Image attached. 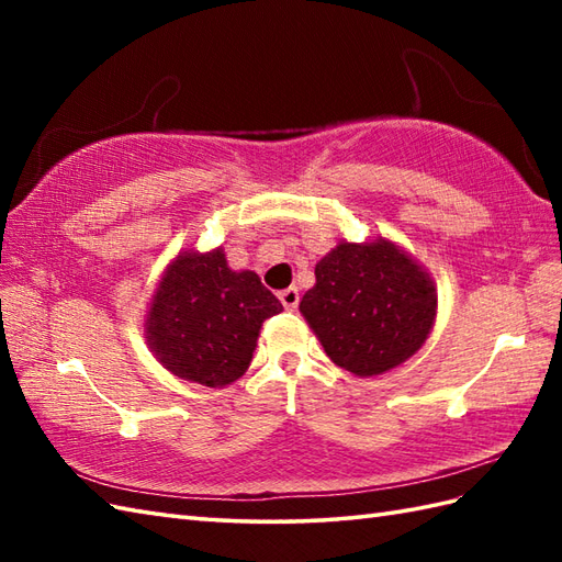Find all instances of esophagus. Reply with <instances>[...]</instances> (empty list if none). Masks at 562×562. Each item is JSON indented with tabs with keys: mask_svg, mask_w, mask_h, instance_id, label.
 <instances>
[{
	"mask_svg": "<svg viewBox=\"0 0 562 562\" xmlns=\"http://www.w3.org/2000/svg\"><path fill=\"white\" fill-rule=\"evenodd\" d=\"M280 302L284 308H290V312H294L296 306H300V290L296 288H288L280 292Z\"/></svg>",
	"mask_w": 562,
	"mask_h": 562,
	"instance_id": "obj_1",
	"label": "esophagus"
}]
</instances>
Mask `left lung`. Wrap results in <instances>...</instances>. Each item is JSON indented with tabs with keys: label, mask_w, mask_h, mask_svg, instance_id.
<instances>
[{
	"label": "left lung",
	"mask_w": 562,
	"mask_h": 562,
	"mask_svg": "<svg viewBox=\"0 0 562 562\" xmlns=\"http://www.w3.org/2000/svg\"><path fill=\"white\" fill-rule=\"evenodd\" d=\"M300 312L326 355L355 376L401 367L437 318V282L391 238L342 241L316 262Z\"/></svg>",
	"instance_id": "left-lung-1"
}]
</instances>
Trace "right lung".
Instances as JSON below:
<instances>
[{"label": "right lung", "mask_w": 562, "mask_h": 562, "mask_svg": "<svg viewBox=\"0 0 562 562\" xmlns=\"http://www.w3.org/2000/svg\"><path fill=\"white\" fill-rule=\"evenodd\" d=\"M280 312L254 270L229 268L222 246L181 250L151 294L145 338L173 376L224 389L246 374L262 321Z\"/></svg>", "instance_id": "obj_1"}]
</instances>
